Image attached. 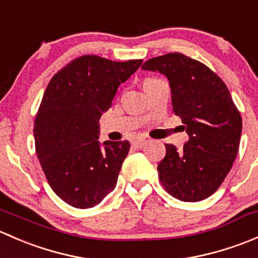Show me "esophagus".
<instances>
[{"mask_svg":"<svg viewBox=\"0 0 258 258\" xmlns=\"http://www.w3.org/2000/svg\"><path fill=\"white\" fill-rule=\"evenodd\" d=\"M147 144H148V140H146V139H137L134 141V146L137 148H142Z\"/></svg>","mask_w":258,"mask_h":258,"instance_id":"1","label":"esophagus"}]
</instances>
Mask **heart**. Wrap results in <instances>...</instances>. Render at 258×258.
<instances>
[{
    "label": "heart",
    "mask_w": 258,
    "mask_h": 258,
    "mask_svg": "<svg viewBox=\"0 0 258 258\" xmlns=\"http://www.w3.org/2000/svg\"><path fill=\"white\" fill-rule=\"evenodd\" d=\"M147 80H152V79H147Z\"/></svg>",
    "instance_id": "1"
}]
</instances>
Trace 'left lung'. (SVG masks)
Returning a JSON list of instances; mask_svg holds the SVG:
<instances>
[{"mask_svg": "<svg viewBox=\"0 0 258 258\" xmlns=\"http://www.w3.org/2000/svg\"><path fill=\"white\" fill-rule=\"evenodd\" d=\"M142 70L167 77L173 112L188 135L182 151L166 145L165 158L157 166L161 183L179 201H202L217 191L232 167L241 114L225 82L196 59L175 52L148 59Z\"/></svg>", "mask_w": 258, "mask_h": 258, "instance_id": "1", "label": "left lung"}]
</instances>
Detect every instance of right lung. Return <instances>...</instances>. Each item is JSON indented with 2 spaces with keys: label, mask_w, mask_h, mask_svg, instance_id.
<instances>
[{
  "label": "right lung",
  "mask_w": 258,
  "mask_h": 258,
  "mask_svg": "<svg viewBox=\"0 0 258 258\" xmlns=\"http://www.w3.org/2000/svg\"><path fill=\"white\" fill-rule=\"evenodd\" d=\"M142 59L86 54L59 70L35 118L36 153L54 194L76 209L100 204L116 187L128 141H98L101 116Z\"/></svg>",
  "instance_id": "right-lung-1"
}]
</instances>
